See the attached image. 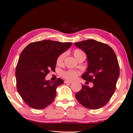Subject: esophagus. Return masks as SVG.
<instances>
[{"instance_id": "obj_1", "label": "esophagus", "mask_w": 133, "mask_h": 133, "mask_svg": "<svg viewBox=\"0 0 133 133\" xmlns=\"http://www.w3.org/2000/svg\"><path fill=\"white\" fill-rule=\"evenodd\" d=\"M64 83H72V81H64Z\"/></svg>"}]
</instances>
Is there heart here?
I'll return each mask as SVG.
<instances>
[{
	"instance_id": "1",
	"label": "heart",
	"mask_w": 133,
	"mask_h": 133,
	"mask_svg": "<svg viewBox=\"0 0 133 133\" xmlns=\"http://www.w3.org/2000/svg\"><path fill=\"white\" fill-rule=\"evenodd\" d=\"M73 54H74L75 57L78 59L82 54H83L84 52L79 49H75L73 51ZM65 55H66V54L64 52L62 53L61 55H59L57 59H56V63H57V64H61L63 62ZM62 75L64 78L67 79H74L77 77V73L74 71L69 70V71L62 72Z\"/></svg>"
}]
</instances>
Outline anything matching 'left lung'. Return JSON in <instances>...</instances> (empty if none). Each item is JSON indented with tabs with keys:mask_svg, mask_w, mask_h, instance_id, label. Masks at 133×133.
<instances>
[{
	"mask_svg": "<svg viewBox=\"0 0 133 133\" xmlns=\"http://www.w3.org/2000/svg\"><path fill=\"white\" fill-rule=\"evenodd\" d=\"M74 44L87 55L88 67L82 78L94 84L91 88L82 84L76 99L87 109H99L108 102L116 89L119 76L116 54L109 45L92 39Z\"/></svg>",
	"mask_w": 133,
	"mask_h": 133,
	"instance_id": "left-lung-1",
	"label": "left lung"
}]
</instances>
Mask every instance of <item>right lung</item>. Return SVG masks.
<instances>
[{"mask_svg": "<svg viewBox=\"0 0 133 133\" xmlns=\"http://www.w3.org/2000/svg\"><path fill=\"white\" fill-rule=\"evenodd\" d=\"M71 44L44 40L30 43L22 51L16 67V87L27 105L41 110L54 101L56 87L64 82L61 78L54 82L46 81L45 77L50 70L55 71L59 55Z\"/></svg>", "mask_w": 133, "mask_h": 133, "instance_id": "right-lung-1", "label": "right lung"}]
</instances>
